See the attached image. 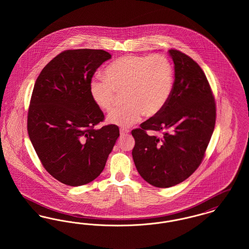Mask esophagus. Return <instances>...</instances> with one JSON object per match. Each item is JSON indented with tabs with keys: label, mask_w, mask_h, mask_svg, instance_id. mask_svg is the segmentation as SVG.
Returning <instances> with one entry per match:
<instances>
[{
	"label": "esophagus",
	"mask_w": 249,
	"mask_h": 249,
	"mask_svg": "<svg viewBox=\"0 0 249 249\" xmlns=\"http://www.w3.org/2000/svg\"><path fill=\"white\" fill-rule=\"evenodd\" d=\"M129 133V130L126 129H120V135H126Z\"/></svg>",
	"instance_id": "34e87169"
}]
</instances>
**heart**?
I'll use <instances>...</instances> for the list:
<instances>
[{
    "mask_svg": "<svg viewBox=\"0 0 249 249\" xmlns=\"http://www.w3.org/2000/svg\"><path fill=\"white\" fill-rule=\"evenodd\" d=\"M174 81V67L165 56L127 55L107 66L105 78L90 80L89 94L98 108L110 112L118 93H122L125 104L109 115L108 121L127 128L142 115L149 118L159 114L171 97Z\"/></svg>",
    "mask_w": 249,
    "mask_h": 249,
    "instance_id": "1",
    "label": "heart"
}]
</instances>
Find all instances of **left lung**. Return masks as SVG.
Here are the masks:
<instances>
[{
  "label": "left lung",
  "instance_id": "8db88e82",
  "mask_svg": "<svg viewBox=\"0 0 249 249\" xmlns=\"http://www.w3.org/2000/svg\"><path fill=\"white\" fill-rule=\"evenodd\" d=\"M175 82L164 108L132 130V159L139 175L157 188L183 182L201 164L213 134L215 104L201 67L186 54L168 51ZM146 130L158 132L149 135Z\"/></svg>",
  "mask_w": 249,
  "mask_h": 249
}]
</instances>
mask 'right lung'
Instances as JSON below:
<instances>
[{
  "mask_svg": "<svg viewBox=\"0 0 249 249\" xmlns=\"http://www.w3.org/2000/svg\"><path fill=\"white\" fill-rule=\"evenodd\" d=\"M111 58L102 49L66 50L36 79L29 137L45 169L65 185L78 187L98 178L119 138L116 125L95 129L105 116L89 94L95 71Z\"/></svg>",
  "mask_w": 249,
  "mask_h": 249,
  "instance_id": "right-lung-1",
  "label": "right lung"
}]
</instances>
